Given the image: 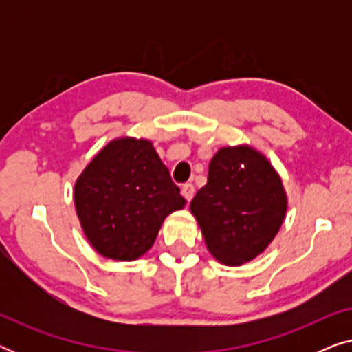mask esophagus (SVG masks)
Listing matches in <instances>:
<instances>
[{
  "instance_id": "esophagus-1",
  "label": "esophagus",
  "mask_w": 352,
  "mask_h": 352,
  "mask_svg": "<svg viewBox=\"0 0 352 352\" xmlns=\"http://www.w3.org/2000/svg\"><path fill=\"white\" fill-rule=\"evenodd\" d=\"M181 194H182V197H184V199H186L187 201H190L192 197H194V194H195V187H194V184H190V182H187V184L182 186V187H181Z\"/></svg>"
}]
</instances>
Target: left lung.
Listing matches in <instances>:
<instances>
[{
  "label": "left lung",
  "instance_id": "left-lung-1",
  "mask_svg": "<svg viewBox=\"0 0 352 352\" xmlns=\"http://www.w3.org/2000/svg\"><path fill=\"white\" fill-rule=\"evenodd\" d=\"M287 208L276 168L247 144L214 153L208 181L190 201L206 248L226 266H240L261 254L280 229Z\"/></svg>",
  "mask_w": 352,
  "mask_h": 352
}]
</instances>
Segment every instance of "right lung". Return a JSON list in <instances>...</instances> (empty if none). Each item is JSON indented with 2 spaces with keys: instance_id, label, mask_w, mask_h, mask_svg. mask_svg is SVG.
I'll return each mask as SVG.
<instances>
[{
  "instance_id": "add662e5",
  "label": "right lung",
  "mask_w": 352,
  "mask_h": 352,
  "mask_svg": "<svg viewBox=\"0 0 352 352\" xmlns=\"http://www.w3.org/2000/svg\"><path fill=\"white\" fill-rule=\"evenodd\" d=\"M81 229L104 258L134 261L155 242L163 221L186 205L148 139L118 138L75 182Z\"/></svg>"
}]
</instances>
